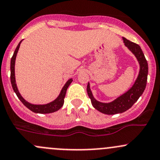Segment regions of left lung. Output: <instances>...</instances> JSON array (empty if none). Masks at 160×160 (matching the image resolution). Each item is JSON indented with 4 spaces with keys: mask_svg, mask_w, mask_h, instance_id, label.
<instances>
[{
    "mask_svg": "<svg viewBox=\"0 0 160 160\" xmlns=\"http://www.w3.org/2000/svg\"><path fill=\"white\" fill-rule=\"evenodd\" d=\"M123 42L126 46L129 48V50L133 53L137 58L139 61L140 70H139V76H138L137 80L133 86L130 89L120 97L116 99L112 102L105 103L97 101L95 100L92 94L91 90L90 88V83H88L87 87V94L91 100V103L96 110H97L102 113L107 114V115H113V114L121 113L127 110H129L139 98L144 90L146 88L147 82V75H148V63L147 60H146L142 50H141L140 47L137 43L127 40V38H122Z\"/></svg>",
    "mask_w": 160,
    "mask_h": 160,
    "instance_id": "8db88e82",
    "label": "left lung"
}]
</instances>
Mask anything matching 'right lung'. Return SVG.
<instances>
[{"label":"right lung","instance_id":"right-lung-1","mask_svg":"<svg viewBox=\"0 0 160 160\" xmlns=\"http://www.w3.org/2000/svg\"><path fill=\"white\" fill-rule=\"evenodd\" d=\"M21 41H22V40H21ZM21 41L18 43V47H17L16 50H15L13 57L11 58V82L13 91L15 92V93L17 94V96H18V97L19 98V100L22 102L23 105L26 107H28L30 110L33 111V112H37V113H50V112H55V111H58L63 107V102H64V97L65 95H66L67 90L70 83H71V82L73 81V80H72V79H70V80L67 82L66 84L64 85V87H63V89L61 90L60 95H59L58 98L55 100H53V102H50L48 104H44V105H34V104H31L30 103V102H28V101H26V100L21 97L19 91H18V87H17L16 85V81H15L14 75L15 60H16L17 53H18V50H19Z\"/></svg>","mask_w":160,"mask_h":160}]
</instances>
